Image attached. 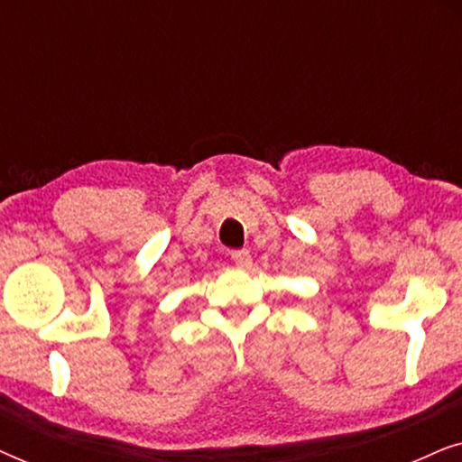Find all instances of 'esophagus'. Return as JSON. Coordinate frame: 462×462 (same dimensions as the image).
I'll list each match as a JSON object with an SVG mask.
<instances>
[{
  "mask_svg": "<svg viewBox=\"0 0 462 462\" xmlns=\"http://www.w3.org/2000/svg\"><path fill=\"white\" fill-rule=\"evenodd\" d=\"M231 261L237 264V267H248L252 263V256L248 250H233L231 252Z\"/></svg>",
  "mask_w": 462,
  "mask_h": 462,
  "instance_id": "1",
  "label": "esophagus"
}]
</instances>
